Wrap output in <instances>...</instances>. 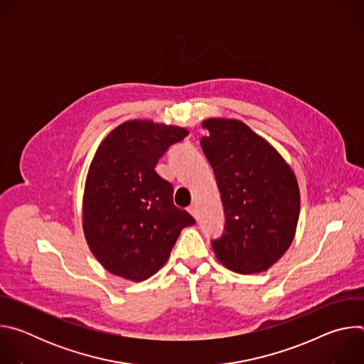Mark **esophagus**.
Instances as JSON below:
<instances>
[{
	"mask_svg": "<svg viewBox=\"0 0 364 364\" xmlns=\"http://www.w3.org/2000/svg\"><path fill=\"white\" fill-rule=\"evenodd\" d=\"M188 212L197 219L198 218V209H197V204L196 203H193L190 207H188Z\"/></svg>",
	"mask_w": 364,
	"mask_h": 364,
	"instance_id": "esophagus-1",
	"label": "esophagus"
}]
</instances>
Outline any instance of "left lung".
Listing matches in <instances>:
<instances>
[{
    "mask_svg": "<svg viewBox=\"0 0 364 364\" xmlns=\"http://www.w3.org/2000/svg\"><path fill=\"white\" fill-rule=\"evenodd\" d=\"M201 148L213 167L226 226L212 246L237 274L268 271L291 246L301 207L292 167L264 136L233 118H207Z\"/></svg>",
    "mask_w": 364,
    "mask_h": 364,
    "instance_id": "1",
    "label": "left lung"
}]
</instances>
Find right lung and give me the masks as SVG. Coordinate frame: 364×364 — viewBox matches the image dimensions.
I'll return each instance as SVG.
<instances>
[{"instance_id": "add662e5", "label": "right lung", "mask_w": 364, "mask_h": 364, "mask_svg": "<svg viewBox=\"0 0 364 364\" xmlns=\"http://www.w3.org/2000/svg\"><path fill=\"white\" fill-rule=\"evenodd\" d=\"M187 135L177 125L131 119L99 144L85 181L82 228L108 272L148 279L168 261L181 230L196 223L174 205L173 186L155 171L167 148Z\"/></svg>"}]
</instances>
